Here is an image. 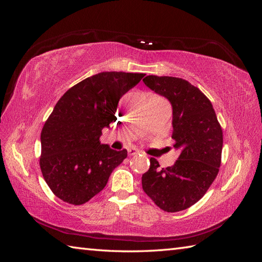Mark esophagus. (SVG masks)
Wrapping results in <instances>:
<instances>
[{
	"instance_id": "obj_1",
	"label": "esophagus",
	"mask_w": 262,
	"mask_h": 262,
	"mask_svg": "<svg viewBox=\"0 0 262 262\" xmlns=\"http://www.w3.org/2000/svg\"><path fill=\"white\" fill-rule=\"evenodd\" d=\"M140 153V150L139 149H137V148H129L128 149V154H129V156H134V155H137V154H139Z\"/></svg>"
}]
</instances>
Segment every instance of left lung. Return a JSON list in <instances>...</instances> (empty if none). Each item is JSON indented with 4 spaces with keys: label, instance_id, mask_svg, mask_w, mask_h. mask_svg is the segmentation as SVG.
Masks as SVG:
<instances>
[{
    "label": "left lung",
    "instance_id": "left-lung-1",
    "mask_svg": "<svg viewBox=\"0 0 262 262\" xmlns=\"http://www.w3.org/2000/svg\"><path fill=\"white\" fill-rule=\"evenodd\" d=\"M143 82L171 104V139L180 155L166 168H160L150 157L142 188L160 209L171 213L186 210L201 199L217 176L223 131L209 98L188 81L147 75Z\"/></svg>",
    "mask_w": 262,
    "mask_h": 262
}]
</instances>
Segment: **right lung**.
Instances as JSON below:
<instances>
[{
	"instance_id": "add662e5",
	"label": "right lung",
	"mask_w": 262,
	"mask_h": 262,
	"mask_svg": "<svg viewBox=\"0 0 262 262\" xmlns=\"http://www.w3.org/2000/svg\"><path fill=\"white\" fill-rule=\"evenodd\" d=\"M145 74L101 72L63 95L43 125L40 165L51 191L70 204L90 201L128 156L100 144L101 130L117 120L118 102Z\"/></svg>"
}]
</instances>
